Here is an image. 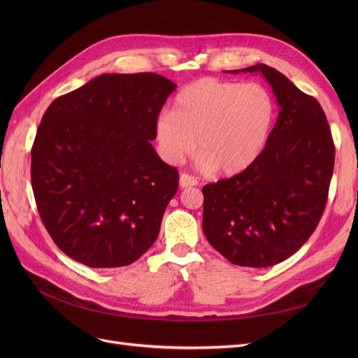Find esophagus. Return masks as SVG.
Returning a JSON list of instances; mask_svg holds the SVG:
<instances>
[{
  "label": "esophagus",
  "instance_id": "obj_1",
  "mask_svg": "<svg viewBox=\"0 0 358 358\" xmlns=\"http://www.w3.org/2000/svg\"><path fill=\"white\" fill-rule=\"evenodd\" d=\"M194 185H197V180L193 176H189L185 173L180 176V187H181V189H190V187H194Z\"/></svg>",
  "mask_w": 358,
  "mask_h": 358
}]
</instances>
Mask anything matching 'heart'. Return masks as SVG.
<instances>
[{
	"mask_svg": "<svg viewBox=\"0 0 358 358\" xmlns=\"http://www.w3.org/2000/svg\"><path fill=\"white\" fill-rule=\"evenodd\" d=\"M275 104L258 83L201 78L184 87L174 110H164L154 131L161 158L178 164L194 149L203 169L235 176L264 149L274 123Z\"/></svg>",
	"mask_w": 358,
	"mask_h": 358,
	"instance_id": "1",
	"label": "heart"
}]
</instances>
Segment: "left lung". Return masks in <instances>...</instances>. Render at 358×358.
Returning a JSON list of instances; mask_svg holds the SVG:
<instances>
[{"mask_svg": "<svg viewBox=\"0 0 358 358\" xmlns=\"http://www.w3.org/2000/svg\"><path fill=\"white\" fill-rule=\"evenodd\" d=\"M241 71L264 75L278 117L247 169L203 187V232L232 264L262 268L292 257L315 232L328 200L335 146L316 99L268 65Z\"/></svg>", "mask_w": 358, "mask_h": 358, "instance_id": "8db88e82", "label": "left lung"}]
</instances>
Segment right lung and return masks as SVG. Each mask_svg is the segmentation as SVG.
<instances>
[{
  "label": "right lung",
  "instance_id": "obj_1",
  "mask_svg": "<svg viewBox=\"0 0 358 358\" xmlns=\"http://www.w3.org/2000/svg\"><path fill=\"white\" fill-rule=\"evenodd\" d=\"M176 88L154 72L103 73L45 111L31 148V187L46 231L69 258L115 268L154 245L178 171L150 141Z\"/></svg>",
  "mask_w": 358,
  "mask_h": 358
}]
</instances>
